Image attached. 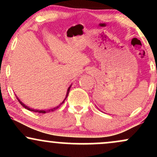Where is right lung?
I'll use <instances>...</instances> for the list:
<instances>
[{"instance_id":"1","label":"right lung","mask_w":157,"mask_h":157,"mask_svg":"<svg viewBox=\"0 0 157 157\" xmlns=\"http://www.w3.org/2000/svg\"><path fill=\"white\" fill-rule=\"evenodd\" d=\"M71 86H69V88H68V89L67 94H66V98H65V100H63V102L62 103H61V104H63V103L65 100H66V99L67 98V97H68V92H69V90H70V88H71ZM17 100H18V102H20V103L21 104V105L23 106V107H24L25 109H27V110H29V111H34V112H38V113H47V112H50V111H55L56 109H58V108L60 107V105H58V106H57V107H55V108H53V109H49V110H46V111H45V110H40V111H39V110H36V109H30V108H29L28 106L25 105L24 104H23V102H21V100H20L18 98H17Z\"/></svg>"}]
</instances>
